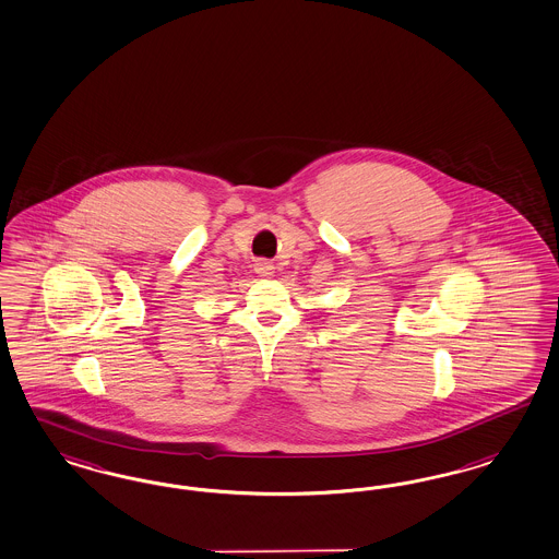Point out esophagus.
Masks as SVG:
<instances>
[{"label": "esophagus", "mask_w": 559, "mask_h": 559, "mask_svg": "<svg viewBox=\"0 0 559 559\" xmlns=\"http://www.w3.org/2000/svg\"><path fill=\"white\" fill-rule=\"evenodd\" d=\"M259 271H261V273H271V271H273V265H270V263H261V265H259Z\"/></svg>", "instance_id": "34e87169"}]
</instances>
